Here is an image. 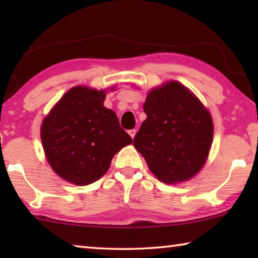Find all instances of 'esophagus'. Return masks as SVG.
Instances as JSON below:
<instances>
[{"instance_id": "obj_1", "label": "esophagus", "mask_w": 258, "mask_h": 258, "mask_svg": "<svg viewBox=\"0 0 258 258\" xmlns=\"http://www.w3.org/2000/svg\"><path fill=\"white\" fill-rule=\"evenodd\" d=\"M128 134L131 135V138L134 139L135 134H137V130H135V128H133V130H130V131H128Z\"/></svg>"}]
</instances>
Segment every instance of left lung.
I'll return each instance as SVG.
<instances>
[{"label":"left lung","mask_w":258,"mask_h":258,"mask_svg":"<svg viewBox=\"0 0 258 258\" xmlns=\"http://www.w3.org/2000/svg\"><path fill=\"white\" fill-rule=\"evenodd\" d=\"M147 119L133 145L157 178L166 183L195 176L208 157L213 140L212 117L185 86L168 82L148 94Z\"/></svg>","instance_id":"obj_1"}]
</instances>
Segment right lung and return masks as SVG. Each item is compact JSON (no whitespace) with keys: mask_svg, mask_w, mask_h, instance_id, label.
<instances>
[{"mask_svg":"<svg viewBox=\"0 0 258 258\" xmlns=\"http://www.w3.org/2000/svg\"><path fill=\"white\" fill-rule=\"evenodd\" d=\"M104 91L75 86L43 120L46 159L60 177L87 185L107 173L112 157L131 145L115 111L103 106Z\"/></svg>","mask_w":258,"mask_h":258,"instance_id":"right-lung-1","label":"right lung"}]
</instances>
